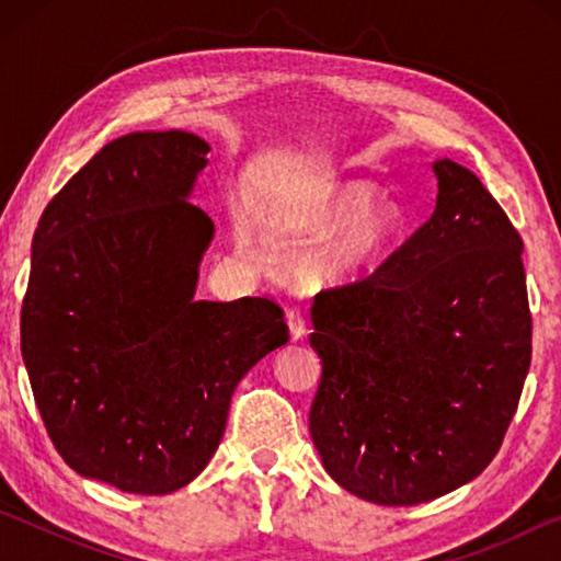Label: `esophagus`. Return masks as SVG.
I'll list each match as a JSON object with an SVG mask.
<instances>
[{
    "mask_svg": "<svg viewBox=\"0 0 561 561\" xmlns=\"http://www.w3.org/2000/svg\"><path fill=\"white\" fill-rule=\"evenodd\" d=\"M287 327H289L291 341H299V339L307 336V321H304L299 311H294V309L287 311Z\"/></svg>",
    "mask_w": 561,
    "mask_h": 561,
    "instance_id": "34e87169",
    "label": "esophagus"
}]
</instances>
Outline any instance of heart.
Masks as SVG:
<instances>
[{
  "instance_id": "heart-1",
  "label": "heart",
  "mask_w": 561,
  "mask_h": 561,
  "mask_svg": "<svg viewBox=\"0 0 561 561\" xmlns=\"http://www.w3.org/2000/svg\"><path fill=\"white\" fill-rule=\"evenodd\" d=\"M284 232L324 240L309 270L321 282L348 284L374 274L403 232V210L366 180H331L284 215Z\"/></svg>"
}]
</instances>
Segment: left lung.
<instances>
[{
  "label": "left lung",
  "instance_id": "1",
  "mask_svg": "<svg viewBox=\"0 0 561 561\" xmlns=\"http://www.w3.org/2000/svg\"><path fill=\"white\" fill-rule=\"evenodd\" d=\"M431 168V220L371 277L311 307V440L341 488L391 507L448 495L488 468L531 358L517 230L468 168Z\"/></svg>",
  "mask_w": 561,
  "mask_h": 561
}]
</instances>
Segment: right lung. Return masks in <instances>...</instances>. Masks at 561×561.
<instances>
[{"label":"right lung","instance_id":"1","mask_svg":"<svg viewBox=\"0 0 561 561\" xmlns=\"http://www.w3.org/2000/svg\"><path fill=\"white\" fill-rule=\"evenodd\" d=\"M207 153L185 130L111 140L32 240L22 358L46 433L71 470L136 495L205 470L237 383L289 341L270 299H195L215 237L190 203Z\"/></svg>","mask_w":561,"mask_h":561}]
</instances>
